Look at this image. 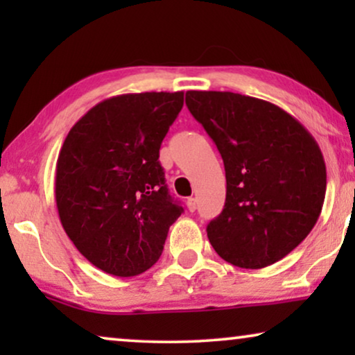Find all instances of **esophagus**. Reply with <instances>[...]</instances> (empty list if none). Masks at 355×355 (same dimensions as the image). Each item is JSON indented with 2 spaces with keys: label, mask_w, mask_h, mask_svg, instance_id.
Wrapping results in <instances>:
<instances>
[{
  "label": "esophagus",
  "mask_w": 355,
  "mask_h": 355,
  "mask_svg": "<svg viewBox=\"0 0 355 355\" xmlns=\"http://www.w3.org/2000/svg\"><path fill=\"white\" fill-rule=\"evenodd\" d=\"M186 205H187V210H189V211H196V210H197V200H196V198H193V197L187 198Z\"/></svg>",
  "instance_id": "34e87169"
}]
</instances>
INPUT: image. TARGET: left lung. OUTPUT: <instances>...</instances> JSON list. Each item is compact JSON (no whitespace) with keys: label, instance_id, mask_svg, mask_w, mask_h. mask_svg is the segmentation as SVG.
Returning <instances> with one entry per match:
<instances>
[{"label":"left lung","instance_id":"1","mask_svg":"<svg viewBox=\"0 0 355 355\" xmlns=\"http://www.w3.org/2000/svg\"><path fill=\"white\" fill-rule=\"evenodd\" d=\"M186 105L225 163V208L207 226L213 249L249 270L284 259L322 213L327 166L317 140L279 106L254 96L189 90Z\"/></svg>","mask_w":355,"mask_h":355}]
</instances>
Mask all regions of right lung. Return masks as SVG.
<instances>
[{"label": "right lung", "mask_w": 355, "mask_h": 355, "mask_svg": "<svg viewBox=\"0 0 355 355\" xmlns=\"http://www.w3.org/2000/svg\"><path fill=\"white\" fill-rule=\"evenodd\" d=\"M182 105V92L111 96L87 111L62 144L55 187L61 225L105 273L129 278L153 266L184 211L158 159Z\"/></svg>", "instance_id": "1"}]
</instances>
